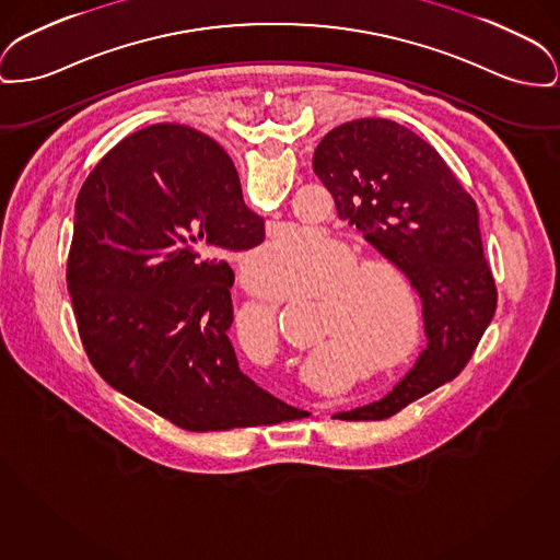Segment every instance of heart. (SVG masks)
<instances>
[{"label":"heart","instance_id":"1","mask_svg":"<svg viewBox=\"0 0 560 560\" xmlns=\"http://www.w3.org/2000/svg\"><path fill=\"white\" fill-rule=\"evenodd\" d=\"M385 277L376 264H363L347 247L340 249L319 229L290 226L254 249L243 264V279L258 296L281 300L300 292L319 298L317 340H336L353 351L376 349L381 292ZM238 349L249 360H272L277 353V317L268 306H247L234 328ZM326 353V347H322ZM385 370V365L381 363Z\"/></svg>","mask_w":560,"mask_h":560}]
</instances>
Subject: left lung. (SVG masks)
<instances>
[{"label": "left lung", "instance_id": "1", "mask_svg": "<svg viewBox=\"0 0 560 560\" xmlns=\"http://www.w3.org/2000/svg\"><path fill=\"white\" fill-rule=\"evenodd\" d=\"M313 171L363 238L419 292L428 349L387 395L336 412L383 421L455 378L497 308L478 209L442 156L417 132L385 118L345 122L319 141Z\"/></svg>", "mask_w": 560, "mask_h": 560}]
</instances>
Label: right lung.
Wrapping results in <instances>:
<instances>
[{
    "instance_id": "obj_1",
    "label": "right lung",
    "mask_w": 560,
    "mask_h": 560,
    "mask_svg": "<svg viewBox=\"0 0 560 560\" xmlns=\"http://www.w3.org/2000/svg\"><path fill=\"white\" fill-rule=\"evenodd\" d=\"M264 241L231 156L205 132L152 125L112 148L75 200L67 285L95 370L177 428L308 417L241 372L226 258Z\"/></svg>"
}]
</instances>
